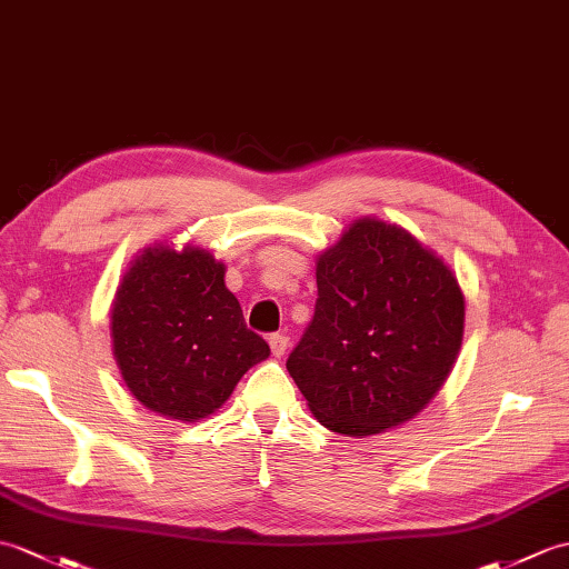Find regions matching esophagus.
I'll return each instance as SVG.
<instances>
[{
	"label": "esophagus",
	"instance_id": "34e87169",
	"mask_svg": "<svg viewBox=\"0 0 569 569\" xmlns=\"http://www.w3.org/2000/svg\"><path fill=\"white\" fill-rule=\"evenodd\" d=\"M269 347L273 356H283L288 349V337L286 335H271L269 337Z\"/></svg>",
	"mask_w": 569,
	"mask_h": 569
}]
</instances>
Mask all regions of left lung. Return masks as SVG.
Returning a JSON list of instances; mask_svg holds the SVG:
<instances>
[{"label":"left lung","instance_id":"obj_1","mask_svg":"<svg viewBox=\"0 0 569 569\" xmlns=\"http://www.w3.org/2000/svg\"><path fill=\"white\" fill-rule=\"evenodd\" d=\"M463 322L443 259L400 224L361 218L317 257L315 315L286 368L322 427L363 439L431 402Z\"/></svg>","mask_w":569,"mask_h":569}]
</instances>
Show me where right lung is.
<instances>
[{
	"label": "right lung",
	"mask_w": 569,
	"mask_h": 569,
	"mask_svg": "<svg viewBox=\"0 0 569 569\" xmlns=\"http://www.w3.org/2000/svg\"><path fill=\"white\" fill-rule=\"evenodd\" d=\"M111 339L128 390L174 421L213 415L249 368L269 359L224 286V263L193 244L144 247L130 261L113 298Z\"/></svg>",
	"instance_id": "1"
}]
</instances>
